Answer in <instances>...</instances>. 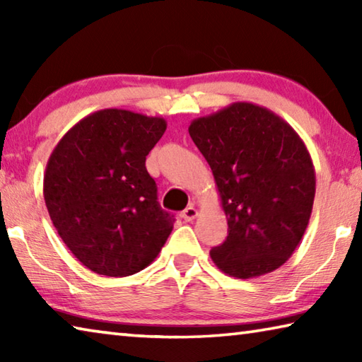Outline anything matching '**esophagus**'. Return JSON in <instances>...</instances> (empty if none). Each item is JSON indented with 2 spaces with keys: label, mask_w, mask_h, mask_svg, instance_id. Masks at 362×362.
<instances>
[{
  "label": "esophagus",
  "mask_w": 362,
  "mask_h": 362,
  "mask_svg": "<svg viewBox=\"0 0 362 362\" xmlns=\"http://www.w3.org/2000/svg\"><path fill=\"white\" fill-rule=\"evenodd\" d=\"M196 217H198V209H196L194 206H188L187 209L182 212V218L185 220V222H193Z\"/></svg>",
  "instance_id": "obj_1"
}]
</instances>
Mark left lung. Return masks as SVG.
I'll return each instance as SVG.
<instances>
[{
  "label": "left lung",
  "instance_id": "1",
  "mask_svg": "<svg viewBox=\"0 0 362 362\" xmlns=\"http://www.w3.org/2000/svg\"><path fill=\"white\" fill-rule=\"evenodd\" d=\"M188 132L209 163L228 220L212 262L238 279L278 269L313 211L316 174L303 140L281 116L250 102L196 118Z\"/></svg>",
  "mask_w": 362,
  "mask_h": 362
}]
</instances>
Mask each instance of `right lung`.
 Returning <instances> with one entry per match:
<instances>
[{"label":"right lung","instance_id":"add662e5","mask_svg":"<svg viewBox=\"0 0 362 362\" xmlns=\"http://www.w3.org/2000/svg\"><path fill=\"white\" fill-rule=\"evenodd\" d=\"M168 122L121 108L84 116L47 159L42 193L49 217L86 268L121 278L156 259L174 228L158 203L146 155Z\"/></svg>","mask_w":362,"mask_h":362}]
</instances>
